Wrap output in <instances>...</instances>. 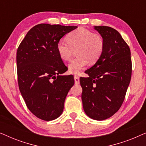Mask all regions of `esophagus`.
I'll return each mask as SVG.
<instances>
[{"label": "esophagus", "instance_id": "34e87169", "mask_svg": "<svg viewBox=\"0 0 146 146\" xmlns=\"http://www.w3.org/2000/svg\"><path fill=\"white\" fill-rule=\"evenodd\" d=\"M74 81H75V84H78L80 83V78L78 76H76V75L74 76Z\"/></svg>", "mask_w": 146, "mask_h": 146}]
</instances>
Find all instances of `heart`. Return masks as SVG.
Masks as SVG:
<instances>
[{"instance_id":"obj_1","label":"heart","mask_w":146,"mask_h":146,"mask_svg":"<svg viewBox=\"0 0 146 146\" xmlns=\"http://www.w3.org/2000/svg\"><path fill=\"white\" fill-rule=\"evenodd\" d=\"M66 42L60 40L56 44L60 58L64 61L72 58L76 51L77 56L68 64L70 73L78 74L88 63L93 64L100 58L104 50L105 40L101 34L80 28L70 33Z\"/></svg>"}]
</instances>
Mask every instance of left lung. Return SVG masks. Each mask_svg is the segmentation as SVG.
<instances>
[{"instance_id": "1", "label": "left lung", "mask_w": 146, "mask_h": 146, "mask_svg": "<svg viewBox=\"0 0 146 146\" xmlns=\"http://www.w3.org/2000/svg\"><path fill=\"white\" fill-rule=\"evenodd\" d=\"M105 40L104 52L87 70L89 77H80L82 100L85 113L96 120H104L122 105L132 70L129 46L118 32L105 26L95 27Z\"/></svg>"}]
</instances>
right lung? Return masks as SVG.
Listing matches in <instances>:
<instances>
[{
	"label": "right lung",
	"mask_w": 146,
	"mask_h": 146,
	"mask_svg": "<svg viewBox=\"0 0 146 146\" xmlns=\"http://www.w3.org/2000/svg\"><path fill=\"white\" fill-rule=\"evenodd\" d=\"M74 26L39 24L32 28L17 52L18 83L29 110L45 121L62 113L66 97L74 84L72 76H61L67 67L60 58L56 44Z\"/></svg>",
	"instance_id": "obj_1"
}]
</instances>
